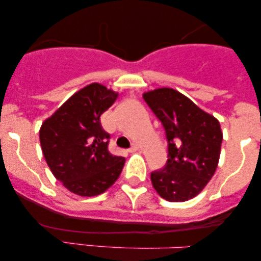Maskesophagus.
Returning <instances> with one entry per match:
<instances>
[{"label": "esophagus", "mask_w": 261, "mask_h": 261, "mask_svg": "<svg viewBox=\"0 0 261 261\" xmlns=\"http://www.w3.org/2000/svg\"><path fill=\"white\" fill-rule=\"evenodd\" d=\"M139 149H140L139 145H133V147L128 149V151H130V152H136V151H139Z\"/></svg>", "instance_id": "esophagus-1"}]
</instances>
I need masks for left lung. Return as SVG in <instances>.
I'll return each mask as SVG.
<instances>
[{
    "instance_id": "left-lung-1",
    "label": "left lung",
    "mask_w": 261,
    "mask_h": 261,
    "mask_svg": "<svg viewBox=\"0 0 261 261\" xmlns=\"http://www.w3.org/2000/svg\"><path fill=\"white\" fill-rule=\"evenodd\" d=\"M143 99L163 125L168 142V160L151 173L152 185L167 201L193 199L216 172L223 139L220 122L175 89H154Z\"/></svg>"
}]
</instances>
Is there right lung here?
<instances>
[{
	"label": "right lung",
	"instance_id": "obj_1",
	"mask_svg": "<svg viewBox=\"0 0 261 261\" xmlns=\"http://www.w3.org/2000/svg\"><path fill=\"white\" fill-rule=\"evenodd\" d=\"M118 93L92 83L74 93L46 119L39 131L47 166L66 189L80 196H95L120 175L125 158L109 152L110 135L100 115Z\"/></svg>",
	"mask_w": 261,
	"mask_h": 261
}]
</instances>
